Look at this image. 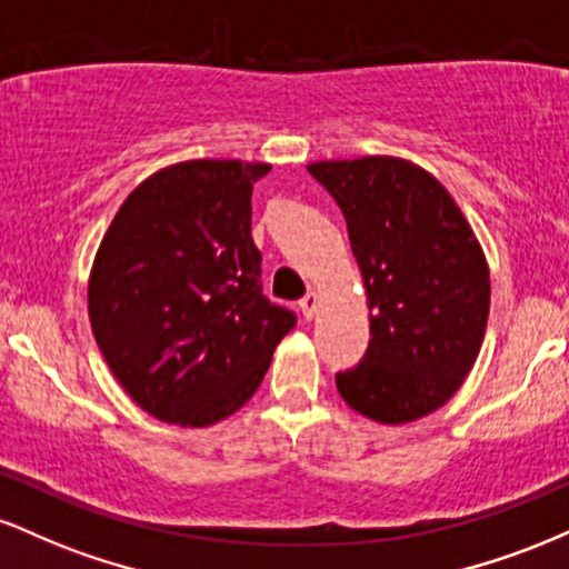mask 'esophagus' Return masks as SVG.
Segmentation results:
<instances>
[{"mask_svg": "<svg viewBox=\"0 0 569 569\" xmlns=\"http://www.w3.org/2000/svg\"><path fill=\"white\" fill-rule=\"evenodd\" d=\"M299 310H302V316L310 321V318H316L318 312V293L316 291H307L302 299H299Z\"/></svg>", "mask_w": 569, "mask_h": 569, "instance_id": "obj_1", "label": "esophagus"}]
</instances>
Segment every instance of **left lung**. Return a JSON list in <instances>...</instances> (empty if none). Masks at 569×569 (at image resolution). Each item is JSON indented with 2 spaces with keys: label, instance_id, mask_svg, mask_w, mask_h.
<instances>
[{
  "label": "left lung",
  "instance_id": "8db88e82",
  "mask_svg": "<svg viewBox=\"0 0 569 569\" xmlns=\"http://www.w3.org/2000/svg\"><path fill=\"white\" fill-rule=\"evenodd\" d=\"M348 221L367 286L369 348L337 375L345 403L385 426L420 420L457 393L489 316V267L452 194L401 158L310 162Z\"/></svg>",
  "mask_w": 569,
  "mask_h": 569
}]
</instances>
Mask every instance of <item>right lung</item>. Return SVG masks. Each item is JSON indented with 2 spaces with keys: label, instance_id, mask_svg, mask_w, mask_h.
<instances>
[{
  "label": "right lung",
  "instance_id": "1",
  "mask_svg": "<svg viewBox=\"0 0 569 569\" xmlns=\"http://www.w3.org/2000/svg\"><path fill=\"white\" fill-rule=\"evenodd\" d=\"M267 162L187 160L141 181L98 246L88 312L98 348L143 411L206 428L238 411L297 323L262 293L251 238Z\"/></svg>",
  "mask_w": 569,
  "mask_h": 569
}]
</instances>
